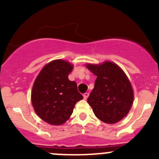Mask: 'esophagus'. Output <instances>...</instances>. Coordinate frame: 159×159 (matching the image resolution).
<instances>
[{
    "mask_svg": "<svg viewBox=\"0 0 159 159\" xmlns=\"http://www.w3.org/2000/svg\"><path fill=\"white\" fill-rule=\"evenodd\" d=\"M89 93H88V92H86V93H84V94H83V97H84V99H87L88 98H89Z\"/></svg>",
    "mask_w": 159,
    "mask_h": 159,
    "instance_id": "34e87169",
    "label": "esophagus"
}]
</instances>
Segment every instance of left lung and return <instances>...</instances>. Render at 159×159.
I'll return each instance as SVG.
<instances>
[{
    "label": "left lung",
    "mask_w": 159,
    "mask_h": 159,
    "mask_svg": "<svg viewBox=\"0 0 159 159\" xmlns=\"http://www.w3.org/2000/svg\"><path fill=\"white\" fill-rule=\"evenodd\" d=\"M86 67L97 76L88 103L102 121L118 122L127 115L133 104L134 94L129 78L119 66L111 61L88 64Z\"/></svg>",
    "instance_id": "1"
}]
</instances>
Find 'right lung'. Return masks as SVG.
<instances>
[{"mask_svg":"<svg viewBox=\"0 0 159 159\" xmlns=\"http://www.w3.org/2000/svg\"><path fill=\"white\" fill-rule=\"evenodd\" d=\"M73 65L64 60L46 65L35 79L31 102L37 115L48 124H64L73 112L75 104L83 98L75 81L68 79Z\"/></svg>","mask_w":159,"mask_h":159,"instance_id":"1","label":"right lung"}]
</instances>
